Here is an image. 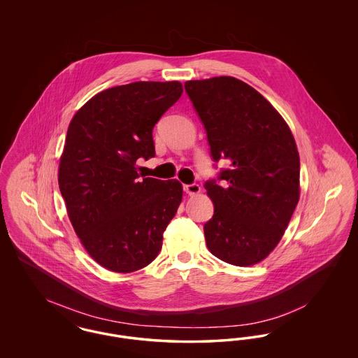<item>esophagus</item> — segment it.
<instances>
[{"label":"esophagus","instance_id":"1","mask_svg":"<svg viewBox=\"0 0 358 358\" xmlns=\"http://www.w3.org/2000/svg\"><path fill=\"white\" fill-rule=\"evenodd\" d=\"M184 190L187 192L189 196H193V194H197V193H200L201 187H200L199 184H189V185H184Z\"/></svg>","mask_w":358,"mask_h":358}]
</instances>
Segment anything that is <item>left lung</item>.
Listing matches in <instances>:
<instances>
[{"label":"left lung","instance_id":"1","mask_svg":"<svg viewBox=\"0 0 358 358\" xmlns=\"http://www.w3.org/2000/svg\"><path fill=\"white\" fill-rule=\"evenodd\" d=\"M185 91L213 161L231 162L205 182L215 205L204 224L206 247L225 263L252 266L280 241L299 201L295 139L271 103L236 78L189 80Z\"/></svg>","mask_w":358,"mask_h":358}]
</instances>
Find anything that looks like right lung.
<instances>
[{"instance_id": "right-lung-1", "label": "right lung", "mask_w": 358, "mask_h": 358, "mask_svg": "<svg viewBox=\"0 0 358 358\" xmlns=\"http://www.w3.org/2000/svg\"><path fill=\"white\" fill-rule=\"evenodd\" d=\"M182 95L180 82H136L91 98L69 123L59 187L69 220L104 268L133 273L161 251L182 200L177 180L143 178L136 159L155 155L153 129Z\"/></svg>"}]
</instances>
